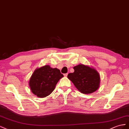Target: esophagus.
Masks as SVG:
<instances>
[{"instance_id": "1", "label": "esophagus", "mask_w": 129, "mask_h": 129, "mask_svg": "<svg viewBox=\"0 0 129 129\" xmlns=\"http://www.w3.org/2000/svg\"><path fill=\"white\" fill-rule=\"evenodd\" d=\"M68 73H65V74H64V77H67L68 76Z\"/></svg>"}]
</instances>
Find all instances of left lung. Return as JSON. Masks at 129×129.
<instances>
[{"label":"left lung","mask_w":129,"mask_h":129,"mask_svg":"<svg viewBox=\"0 0 129 129\" xmlns=\"http://www.w3.org/2000/svg\"><path fill=\"white\" fill-rule=\"evenodd\" d=\"M74 72L70 73L68 78L77 90L84 94L96 91L100 86V75L94 68L80 64L73 67Z\"/></svg>","instance_id":"8db88e82"}]
</instances>
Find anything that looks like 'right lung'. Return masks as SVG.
<instances>
[{
	"label": "right lung",
	"instance_id": "1",
	"mask_svg": "<svg viewBox=\"0 0 129 129\" xmlns=\"http://www.w3.org/2000/svg\"><path fill=\"white\" fill-rule=\"evenodd\" d=\"M63 77L57 68L45 65L35 70L28 85L32 92L37 97L44 98L52 92L58 81Z\"/></svg>",
	"mask_w": 129,
	"mask_h": 129
}]
</instances>
